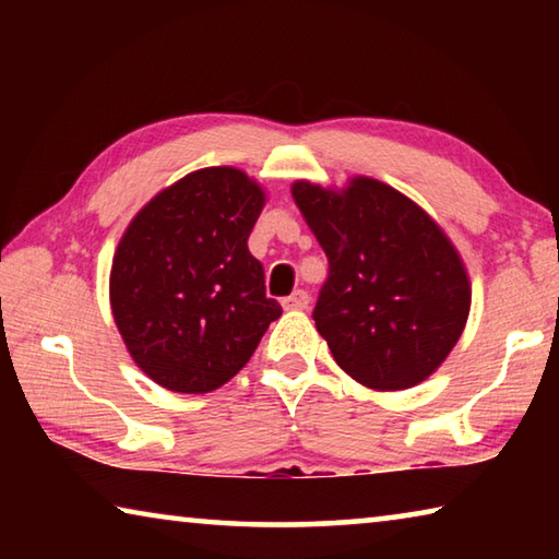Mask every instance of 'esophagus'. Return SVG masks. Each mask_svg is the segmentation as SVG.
Masks as SVG:
<instances>
[{"mask_svg": "<svg viewBox=\"0 0 559 559\" xmlns=\"http://www.w3.org/2000/svg\"><path fill=\"white\" fill-rule=\"evenodd\" d=\"M308 302H310V296H308V290H293L288 298H283V308L286 310H302V308H308Z\"/></svg>", "mask_w": 559, "mask_h": 559, "instance_id": "esophagus-1", "label": "esophagus"}]
</instances>
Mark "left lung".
I'll list each match as a JSON object with an SVG mask.
<instances>
[{
  "mask_svg": "<svg viewBox=\"0 0 559 559\" xmlns=\"http://www.w3.org/2000/svg\"><path fill=\"white\" fill-rule=\"evenodd\" d=\"M293 200L328 257L313 320L359 384H419L459 343L471 286L431 216L390 185L355 177L343 192L296 182Z\"/></svg>",
  "mask_w": 559,
  "mask_h": 559,
  "instance_id": "1",
  "label": "left lung"
}]
</instances>
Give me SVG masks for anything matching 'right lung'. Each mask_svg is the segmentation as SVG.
Masks as SVG:
<instances>
[{
	"label": "right lung",
	"instance_id": "1",
	"mask_svg": "<svg viewBox=\"0 0 559 559\" xmlns=\"http://www.w3.org/2000/svg\"><path fill=\"white\" fill-rule=\"evenodd\" d=\"M263 202L241 169H197L122 234L110 271L112 318L140 370L165 390L204 394L229 382L281 318L249 251Z\"/></svg>",
	"mask_w": 559,
	"mask_h": 559
}]
</instances>
